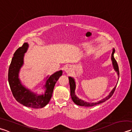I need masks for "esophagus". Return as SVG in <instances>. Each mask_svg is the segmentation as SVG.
Instances as JSON below:
<instances>
[{
  "label": "esophagus",
  "instance_id": "1",
  "mask_svg": "<svg viewBox=\"0 0 132 132\" xmlns=\"http://www.w3.org/2000/svg\"><path fill=\"white\" fill-rule=\"evenodd\" d=\"M64 71L66 72V73L69 74V73H70V72H71L72 69H71V68L70 66L68 65V66H66L65 68H64Z\"/></svg>",
  "mask_w": 132,
  "mask_h": 132
}]
</instances>
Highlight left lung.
<instances>
[{
    "instance_id": "left-lung-1",
    "label": "left lung",
    "mask_w": 132,
    "mask_h": 132,
    "mask_svg": "<svg viewBox=\"0 0 132 132\" xmlns=\"http://www.w3.org/2000/svg\"><path fill=\"white\" fill-rule=\"evenodd\" d=\"M115 52V50H114V48L112 49V53L111 54V60H112V65H113V68L115 71L117 75H118V80H119V66L118 64H117V62L116 61L115 59L114 58V53ZM69 84H70V95H71V99L73 101V102L76 104L78 105H80V106H93L94 105H96L97 104H99L102 103L103 102H105L106 100H107L108 99H109L113 94V92L115 90V88L116 87V86L117 85V83H118V80H117V82L116 83V85L114 87L113 89H112L111 91L109 92V95L107 96H106L105 98H104L102 100H101L100 101H98L97 102H95V103H89V102H85L82 99H79V97L77 96V95H75V88H76V83H75V81L74 78L69 77Z\"/></svg>"
}]
</instances>
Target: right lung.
I'll return each mask as SVG.
<instances>
[{
    "mask_svg": "<svg viewBox=\"0 0 132 132\" xmlns=\"http://www.w3.org/2000/svg\"><path fill=\"white\" fill-rule=\"evenodd\" d=\"M28 47V43H25L14 53L8 70V82L14 97L19 103L27 107L41 108L49 103L55 83L62 75V70L55 72L50 76L47 75L44 79L43 86L44 93L38 94L32 92L22 84L19 78L20 71L24 64L25 53Z\"/></svg>",
    "mask_w": 132,
    "mask_h": 132,
    "instance_id": "obj_1",
    "label": "right lung"
}]
</instances>
